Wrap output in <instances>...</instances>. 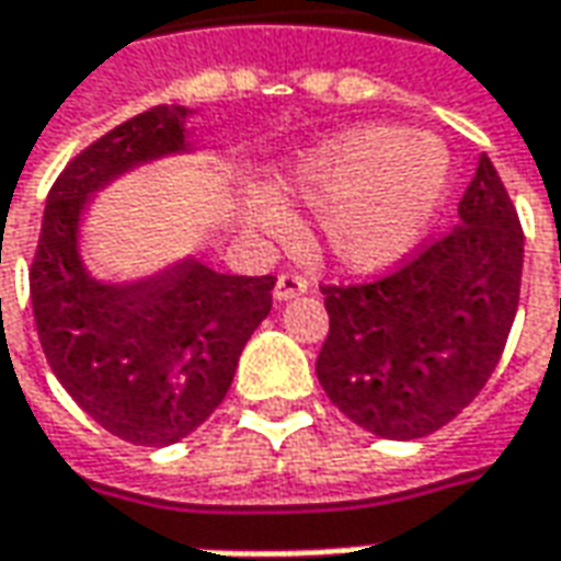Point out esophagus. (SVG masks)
I'll return each instance as SVG.
<instances>
[{
    "label": "esophagus",
    "mask_w": 561,
    "mask_h": 561,
    "mask_svg": "<svg viewBox=\"0 0 561 561\" xmlns=\"http://www.w3.org/2000/svg\"><path fill=\"white\" fill-rule=\"evenodd\" d=\"M310 288V282L304 279L300 273H279V279H276V300H291V297L304 295Z\"/></svg>",
    "instance_id": "obj_1"
}]
</instances>
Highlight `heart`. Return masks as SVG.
<instances>
[{"label":"heart","instance_id":"heart-1","mask_svg":"<svg viewBox=\"0 0 561 561\" xmlns=\"http://www.w3.org/2000/svg\"><path fill=\"white\" fill-rule=\"evenodd\" d=\"M448 186L451 159L439 140L392 125L334 137L291 171V190L322 211V249L359 273L402 261L433 224Z\"/></svg>","mask_w":561,"mask_h":561}]
</instances>
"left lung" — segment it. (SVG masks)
<instances>
[{"label":"left lung","instance_id":"8db88e82","mask_svg":"<svg viewBox=\"0 0 561 561\" xmlns=\"http://www.w3.org/2000/svg\"><path fill=\"white\" fill-rule=\"evenodd\" d=\"M457 215V227L387 276L322 285L319 383L380 439H421L457 417L489 383L513 329L525 236L485 152Z\"/></svg>","mask_w":561,"mask_h":561}]
</instances>
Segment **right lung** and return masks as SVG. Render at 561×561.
Listing matches in <instances>:
<instances>
[{
  "label": "right lung",
  "mask_w": 561,
  "mask_h": 561,
  "mask_svg": "<svg viewBox=\"0 0 561 561\" xmlns=\"http://www.w3.org/2000/svg\"><path fill=\"white\" fill-rule=\"evenodd\" d=\"M186 113L152 106L72 156L48 193L30 266L33 319L55 377L106 433L147 448L181 442L224 402L276 285L273 276L215 273L193 257L128 285L85 273L76 232L91 193L184 152Z\"/></svg>",
  "instance_id": "add662e5"
}]
</instances>
